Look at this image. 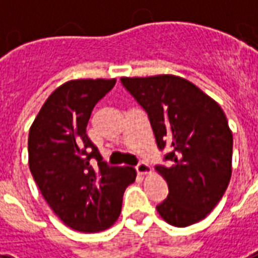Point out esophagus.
I'll return each mask as SVG.
<instances>
[{
    "label": "esophagus",
    "mask_w": 258,
    "mask_h": 258,
    "mask_svg": "<svg viewBox=\"0 0 258 258\" xmlns=\"http://www.w3.org/2000/svg\"><path fill=\"white\" fill-rule=\"evenodd\" d=\"M150 171H151V167H150L147 163H145V162H141V163L137 166V172L139 175H146V174H149Z\"/></svg>",
    "instance_id": "34e87169"
}]
</instances>
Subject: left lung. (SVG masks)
<instances>
[{
  "label": "left lung",
  "mask_w": 258,
  "mask_h": 258,
  "mask_svg": "<svg viewBox=\"0 0 258 258\" xmlns=\"http://www.w3.org/2000/svg\"><path fill=\"white\" fill-rule=\"evenodd\" d=\"M149 115L158 149L169 147L155 166L169 186L157 206L167 224L184 228L204 220L224 196L232 176L233 135L220 104L174 75L121 78Z\"/></svg>",
  "instance_id": "obj_1"
}]
</instances>
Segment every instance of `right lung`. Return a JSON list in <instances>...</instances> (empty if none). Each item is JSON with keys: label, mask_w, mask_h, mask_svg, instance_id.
<instances>
[{"label": "right lung", "mask_w": 258, "mask_h": 258, "mask_svg": "<svg viewBox=\"0 0 258 258\" xmlns=\"http://www.w3.org/2000/svg\"><path fill=\"white\" fill-rule=\"evenodd\" d=\"M115 79L64 83L46 99L29 130V169L44 200L74 230L96 233L115 224L133 167H109L87 135L91 112ZM95 159L98 167L92 168Z\"/></svg>", "instance_id": "1"}]
</instances>
